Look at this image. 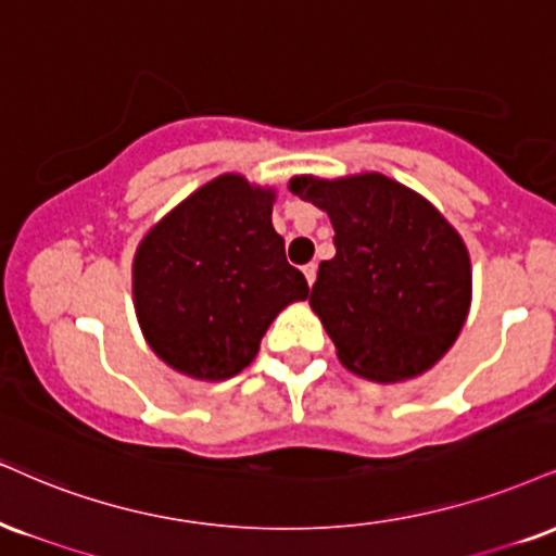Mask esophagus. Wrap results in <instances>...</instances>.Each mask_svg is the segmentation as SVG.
<instances>
[{
	"instance_id": "esophagus-1",
	"label": "esophagus",
	"mask_w": 556,
	"mask_h": 556,
	"mask_svg": "<svg viewBox=\"0 0 556 556\" xmlns=\"http://www.w3.org/2000/svg\"><path fill=\"white\" fill-rule=\"evenodd\" d=\"M316 271H318V266H316V264H307V266H303V274H305L307 285L316 282Z\"/></svg>"
}]
</instances>
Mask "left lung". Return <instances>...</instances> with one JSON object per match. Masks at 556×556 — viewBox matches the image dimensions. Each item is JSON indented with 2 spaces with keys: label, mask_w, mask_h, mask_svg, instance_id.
I'll list each match as a JSON object with an SVG mask.
<instances>
[{
  "label": "left lung",
  "mask_w": 556,
  "mask_h": 556,
  "mask_svg": "<svg viewBox=\"0 0 556 556\" xmlns=\"http://www.w3.org/2000/svg\"><path fill=\"white\" fill-rule=\"evenodd\" d=\"M290 191L329 214L337 256L320 261L311 307L354 376L404 383L443 359L471 307L458 230L383 173L295 176Z\"/></svg>",
  "instance_id": "left-lung-1"
}]
</instances>
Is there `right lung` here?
Instances as JSON below:
<instances>
[{"instance_id": "1", "label": "right lung", "mask_w": 556, "mask_h": 556, "mask_svg": "<svg viewBox=\"0 0 556 556\" xmlns=\"http://www.w3.org/2000/svg\"><path fill=\"white\" fill-rule=\"evenodd\" d=\"M277 191L223 173L147 230L131 264V292L144 342L193 380L238 376L307 282L287 264L274 230Z\"/></svg>"}]
</instances>
